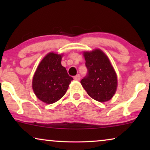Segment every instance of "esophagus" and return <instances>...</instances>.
<instances>
[{"label": "esophagus", "instance_id": "esophagus-1", "mask_svg": "<svg viewBox=\"0 0 150 150\" xmlns=\"http://www.w3.org/2000/svg\"><path fill=\"white\" fill-rule=\"evenodd\" d=\"M74 79L75 81H80V80H81V76H80V74H77L76 76H75L74 77Z\"/></svg>", "mask_w": 150, "mask_h": 150}]
</instances>
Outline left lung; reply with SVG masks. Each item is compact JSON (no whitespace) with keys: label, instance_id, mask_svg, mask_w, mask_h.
Masks as SVG:
<instances>
[{"label":"left lung","instance_id":"obj_1","mask_svg":"<svg viewBox=\"0 0 150 150\" xmlns=\"http://www.w3.org/2000/svg\"><path fill=\"white\" fill-rule=\"evenodd\" d=\"M87 74L81 83L90 97L98 102H106L115 93L117 79L107 56L100 49L83 53Z\"/></svg>","mask_w":150,"mask_h":150}]
</instances>
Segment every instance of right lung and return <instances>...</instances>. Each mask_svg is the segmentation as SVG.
Instances as JSON below:
<instances>
[{
	"instance_id": "add662e5",
	"label": "right lung",
	"mask_w": 150,
	"mask_h": 150,
	"mask_svg": "<svg viewBox=\"0 0 150 150\" xmlns=\"http://www.w3.org/2000/svg\"><path fill=\"white\" fill-rule=\"evenodd\" d=\"M62 55L50 52L38 65L32 87L38 99L44 103L52 104L61 99L68 89L73 78L61 65Z\"/></svg>"
}]
</instances>
